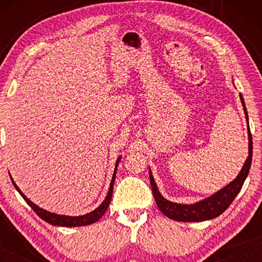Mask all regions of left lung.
<instances>
[{
	"mask_svg": "<svg viewBox=\"0 0 262 262\" xmlns=\"http://www.w3.org/2000/svg\"><path fill=\"white\" fill-rule=\"evenodd\" d=\"M239 99H241L243 111L246 114V120L248 124V113H247L245 100L242 98V94H239ZM252 155H253V141L252 135H250V128L248 124V157L245 161L241 171H239L237 177L232 180L230 184L224 186L223 188L217 191L214 194L207 196V198L199 200L194 204H178L167 200L164 196L161 194L154 177L151 174V170L149 168V178L150 184H151L154 198L164 216H167L170 220L178 221V222H203L213 220L224 212L228 209L229 205L232 203V200L236 198L238 192L241 191L245 180L248 177L250 164H252Z\"/></svg>",
	"mask_w": 262,
	"mask_h": 262,
	"instance_id": "1",
	"label": "left lung"
}]
</instances>
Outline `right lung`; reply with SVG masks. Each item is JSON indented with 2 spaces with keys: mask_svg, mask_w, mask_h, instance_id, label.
Segmentation results:
<instances>
[{
  "mask_svg": "<svg viewBox=\"0 0 262 262\" xmlns=\"http://www.w3.org/2000/svg\"><path fill=\"white\" fill-rule=\"evenodd\" d=\"M120 160H121V156L118 157V160L116 162V168H114V173H113L112 180H111L110 189H108V193H107L105 200H103V202L100 204V205L96 207L95 210H93L92 212H89V213L83 214V216H66V214L52 213V212H50V211H46L44 209H41V207L35 205L33 202H31V200L28 199L23 192H21V189L17 187L16 184L14 182V180L12 179V177H10V179H12L14 187L16 188V191L19 192L21 196H23V198L25 199V202H26L28 205L32 207V210H33L34 212L41 218V220L48 222V223L51 224V225H57V227H70V228L83 227V225H89V224L95 223V222H98L100 218H101L103 214H105L107 207H108L110 203H111V199H112L113 185H114V180H116L117 168H118V164H119V162H120Z\"/></svg>",
  "mask_w": 262,
  "mask_h": 262,
  "instance_id": "add662e5",
  "label": "right lung"
}]
</instances>
